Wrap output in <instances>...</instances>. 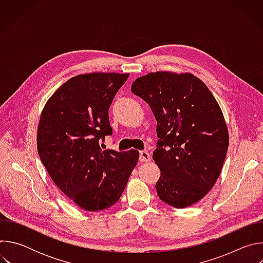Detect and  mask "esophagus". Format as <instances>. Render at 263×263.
<instances>
[{"label": "esophagus", "mask_w": 263, "mask_h": 263, "mask_svg": "<svg viewBox=\"0 0 263 263\" xmlns=\"http://www.w3.org/2000/svg\"><path fill=\"white\" fill-rule=\"evenodd\" d=\"M139 160L142 162L149 161L151 160V155H149V153L147 151H140L139 152Z\"/></svg>", "instance_id": "obj_1"}]
</instances>
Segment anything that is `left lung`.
Listing matches in <instances>:
<instances>
[{
    "label": "left lung",
    "instance_id": "obj_1",
    "mask_svg": "<svg viewBox=\"0 0 263 263\" xmlns=\"http://www.w3.org/2000/svg\"><path fill=\"white\" fill-rule=\"evenodd\" d=\"M131 91L151 107L157 121L153 159L161 172V201L185 208L202 200L219 177L229 133L215 98L195 74L156 71L137 78Z\"/></svg>",
    "mask_w": 263,
    "mask_h": 263
}]
</instances>
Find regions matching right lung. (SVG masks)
I'll use <instances>...</instances> for the list:
<instances>
[{
    "label": "right lung",
    "instance_id": "right-lung-1",
    "mask_svg": "<svg viewBox=\"0 0 263 263\" xmlns=\"http://www.w3.org/2000/svg\"><path fill=\"white\" fill-rule=\"evenodd\" d=\"M129 73L90 72L63 83L46 103L37 129V151L58 189L87 211L116 204L139 152L103 149L112 133L108 110Z\"/></svg>",
    "mask_w": 263,
    "mask_h": 263
}]
</instances>
